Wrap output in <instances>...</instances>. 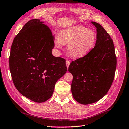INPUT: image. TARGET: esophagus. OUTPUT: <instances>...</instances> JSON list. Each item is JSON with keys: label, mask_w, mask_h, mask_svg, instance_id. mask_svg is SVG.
<instances>
[{"label": "esophagus", "mask_w": 129, "mask_h": 129, "mask_svg": "<svg viewBox=\"0 0 129 129\" xmlns=\"http://www.w3.org/2000/svg\"><path fill=\"white\" fill-rule=\"evenodd\" d=\"M66 66L68 68V67H69V66H70V62L69 61H66Z\"/></svg>", "instance_id": "esophagus-1"}]
</instances>
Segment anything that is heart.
<instances>
[{"label":"heart","mask_w":129,"mask_h":129,"mask_svg":"<svg viewBox=\"0 0 129 129\" xmlns=\"http://www.w3.org/2000/svg\"><path fill=\"white\" fill-rule=\"evenodd\" d=\"M97 36L93 30L80 25L61 30L54 41L55 46L58 50L67 43V49L72 57H83L95 46Z\"/></svg>","instance_id":"heart-1"}]
</instances>
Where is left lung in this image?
Returning a JSON list of instances; mask_svg holds the SVG:
<instances>
[{"mask_svg": "<svg viewBox=\"0 0 129 129\" xmlns=\"http://www.w3.org/2000/svg\"><path fill=\"white\" fill-rule=\"evenodd\" d=\"M91 23L97 31L95 47L84 57L72 62L68 67L73 77L72 95L83 105L98 101L107 93L117 66L114 44L109 34L100 24Z\"/></svg>", "mask_w": 129, "mask_h": 129, "instance_id": "8db88e82", "label": "left lung"}]
</instances>
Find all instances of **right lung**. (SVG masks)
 <instances>
[{
	"instance_id": "right-lung-1",
	"label": "right lung",
	"mask_w": 129,
	"mask_h": 129,
	"mask_svg": "<svg viewBox=\"0 0 129 129\" xmlns=\"http://www.w3.org/2000/svg\"><path fill=\"white\" fill-rule=\"evenodd\" d=\"M39 19L29 21L12 42L9 68L16 88L36 102L49 99L67 71L65 59L55 57V36Z\"/></svg>"
}]
</instances>
